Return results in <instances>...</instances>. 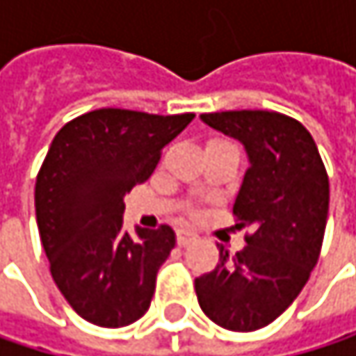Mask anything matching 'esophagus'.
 I'll return each mask as SVG.
<instances>
[{"label": "esophagus", "mask_w": 356, "mask_h": 356, "mask_svg": "<svg viewBox=\"0 0 356 356\" xmlns=\"http://www.w3.org/2000/svg\"><path fill=\"white\" fill-rule=\"evenodd\" d=\"M197 239V235L193 233V231H189V229H179L177 231V243L181 248H185V245H189V243H193Z\"/></svg>", "instance_id": "34e87169"}]
</instances>
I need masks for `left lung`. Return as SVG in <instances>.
Masks as SVG:
<instances>
[{"instance_id":"8db88e82","label":"left lung","mask_w":356,"mask_h":356,"mask_svg":"<svg viewBox=\"0 0 356 356\" xmlns=\"http://www.w3.org/2000/svg\"><path fill=\"white\" fill-rule=\"evenodd\" d=\"M204 123L243 142L249 169L233 216L248 245H220L212 272L195 278L202 312L231 332L276 320L318 264L327 220L330 181L312 134L276 111L202 113Z\"/></svg>"}]
</instances>
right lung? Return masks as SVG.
<instances>
[{
    "label": "right lung",
    "mask_w": 356,
    "mask_h": 356,
    "mask_svg": "<svg viewBox=\"0 0 356 356\" xmlns=\"http://www.w3.org/2000/svg\"><path fill=\"white\" fill-rule=\"evenodd\" d=\"M193 113L97 108L67 121L35 185L36 225L51 276L86 321L123 327L152 301L156 272L175 248L169 225L123 231V197L156 169Z\"/></svg>",
    "instance_id": "add662e5"
}]
</instances>
